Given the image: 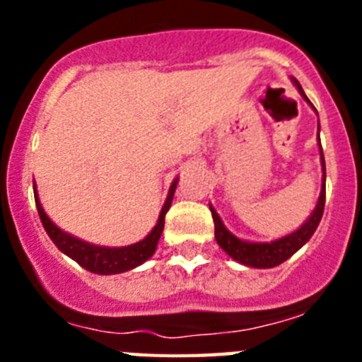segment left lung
Segmentation results:
<instances>
[{"label":"left lung","instance_id":"8db88e82","mask_svg":"<svg viewBox=\"0 0 362 362\" xmlns=\"http://www.w3.org/2000/svg\"><path fill=\"white\" fill-rule=\"evenodd\" d=\"M293 85L297 86L299 94L305 98L306 103L315 110L310 99L306 98L305 90L300 88L299 81L297 79H292ZM317 112V110H315ZM317 141H319V134H317ZM319 153H321V166H322V183H321V194H319L317 204L313 212L310 214L308 219L296 230V232L284 235V238L274 239L270 243H254V241H246V239H239L238 235H233L221 221L219 214L216 212L212 204H210V212H212L214 217V226H216V241L217 245L238 263L245 264V267L250 268H274L277 264L284 263L286 259L292 257L299 248L306 245L310 241V238L313 235V232L317 230L319 223H321L322 212H325V199H326V166H325V156H322V146L321 141H319Z\"/></svg>","mask_w":362,"mask_h":362}]
</instances>
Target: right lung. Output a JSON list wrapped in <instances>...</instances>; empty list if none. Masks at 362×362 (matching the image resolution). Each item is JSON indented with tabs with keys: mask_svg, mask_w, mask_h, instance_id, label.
Returning <instances> with one entry per match:
<instances>
[{
	"mask_svg": "<svg viewBox=\"0 0 362 362\" xmlns=\"http://www.w3.org/2000/svg\"><path fill=\"white\" fill-rule=\"evenodd\" d=\"M179 179H174L170 185V190H168V196H166L165 204H163L161 212H159L158 223L150 230V233L141 241L134 243L129 246H99L92 245V243H86L79 238H74L70 233L63 232L56 223L50 221V217L45 214L43 206L40 203V197H37L36 183H34V199H36L37 214H40V219L43 223L45 230L49 233V238L52 239L54 245L59 248L65 255H69L70 259H74L76 263L81 264L85 270L92 272V274H99V276H112V274H123V272H129L132 268L139 267L150 259L158 248V241L161 238V232L165 228V216L170 209L172 199H174V192L177 187Z\"/></svg>",
	"mask_w": 362,
	"mask_h": 362,
	"instance_id": "right-lung-1",
	"label": "right lung"
}]
</instances>
